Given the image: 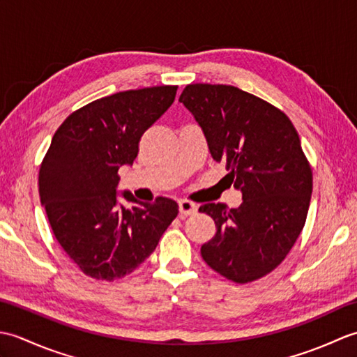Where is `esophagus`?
Listing matches in <instances>:
<instances>
[{
    "label": "esophagus",
    "instance_id": "esophagus-1",
    "mask_svg": "<svg viewBox=\"0 0 357 357\" xmlns=\"http://www.w3.org/2000/svg\"><path fill=\"white\" fill-rule=\"evenodd\" d=\"M178 206H179V213H181V216L195 215L196 211H198V206H196L195 202L187 201V199H181V201L178 202Z\"/></svg>",
    "mask_w": 357,
    "mask_h": 357
}]
</instances>
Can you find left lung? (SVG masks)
I'll return each mask as SVG.
<instances>
[{"label": "left lung", "mask_w": 357, "mask_h": 357, "mask_svg": "<svg viewBox=\"0 0 357 357\" xmlns=\"http://www.w3.org/2000/svg\"><path fill=\"white\" fill-rule=\"evenodd\" d=\"M179 101L244 199L238 208L199 207L216 224L202 259L233 282H253L285 259L304 229L313 173L299 135L282 110L233 86L188 84Z\"/></svg>", "instance_id": "8db88e82"}]
</instances>
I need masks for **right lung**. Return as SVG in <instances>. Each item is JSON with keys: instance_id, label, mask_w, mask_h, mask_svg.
<instances>
[{"instance_id": "add662e5", "label": "right lung", "mask_w": 357, "mask_h": 357, "mask_svg": "<svg viewBox=\"0 0 357 357\" xmlns=\"http://www.w3.org/2000/svg\"><path fill=\"white\" fill-rule=\"evenodd\" d=\"M178 86L126 90L92 101L58 127L45 153L38 185L52 231L84 275L124 278L153 253L178 216V204L159 196L119 206L118 170L138 156L144 132L161 118Z\"/></svg>"}]
</instances>
